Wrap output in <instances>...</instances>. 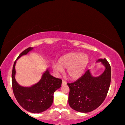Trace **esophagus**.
Listing matches in <instances>:
<instances>
[{
  "label": "esophagus",
  "instance_id": "obj_1",
  "mask_svg": "<svg viewBox=\"0 0 125 125\" xmlns=\"http://www.w3.org/2000/svg\"><path fill=\"white\" fill-rule=\"evenodd\" d=\"M67 84L66 82H65V81H64V80H63V81L62 82V86L65 85V84Z\"/></svg>",
  "mask_w": 125,
  "mask_h": 125
}]
</instances>
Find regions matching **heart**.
Instances as JSON below:
<instances>
[{
    "mask_svg": "<svg viewBox=\"0 0 125 125\" xmlns=\"http://www.w3.org/2000/svg\"><path fill=\"white\" fill-rule=\"evenodd\" d=\"M89 62L87 55L78 52H70L60 57L58 63L52 64V68L58 73L67 68L68 77L71 79H77L83 75Z\"/></svg>",
    "mask_w": 125,
    "mask_h": 125,
    "instance_id": "obj_1",
    "label": "heart"
}]
</instances>
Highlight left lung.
Here are the masks:
<instances>
[{
	"mask_svg": "<svg viewBox=\"0 0 125 125\" xmlns=\"http://www.w3.org/2000/svg\"><path fill=\"white\" fill-rule=\"evenodd\" d=\"M104 67L99 76L89 70L75 82L68 83L70 88L68 104L72 109L80 113H89L97 108L105 100L111 82V67L105 58H98Z\"/></svg>",
	"mask_w": 125,
	"mask_h": 125,
	"instance_id": "left-lung-1",
	"label": "left lung"
}]
</instances>
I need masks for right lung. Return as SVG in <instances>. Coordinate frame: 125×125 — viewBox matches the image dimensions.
<instances>
[{
	"label": "right lung",
	"mask_w": 125,
	"mask_h": 125,
	"mask_svg": "<svg viewBox=\"0 0 125 125\" xmlns=\"http://www.w3.org/2000/svg\"><path fill=\"white\" fill-rule=\"evenodd\" d=\"M34 48H29L24 51L17 61L23 55L32 51ZM14 62L12 73V83L14 95L20 105L25 110L33 113H40L48 110L52 105L53 94L61 88L62 80L51 75L48 67L42 74L39 81L30 86H23L17 82L15 79V65Z\"/></svg>",
	"instance_id": "obj_1"
}]
</instances>
